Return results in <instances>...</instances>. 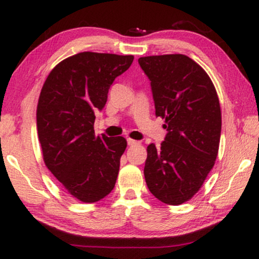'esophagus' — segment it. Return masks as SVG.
I'll return each instance as SVG.
<instances>
[{"label": "esophagus", "mask_w": 259, "mask_h": 259, "mask_svg": "<svg viewBox=\"0 0 259 259\" xmlns=\"http://www.w3.org/2000/svg\"><path fill=\"white\" fill-rule=\"evenodd\" d=\"M127 145H129V146H136V145H140V142L136 141V140L127 139Z\"/></svg>", "instance_id": "34e87169"}]
</instances>
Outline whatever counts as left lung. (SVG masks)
<instances>
[{"instance_id": "obj_1", "label": "left lung", "mask_w": 259, "mask_h": 259, "mask_svg": "<svg viewBox=\"0 0 259 259\" xmlns=\"http://www.w3.org/2000/svg\"><path fill=\"white\" fill-rule=\"evenodd\" d=\"M152 89L156 115L165 120L164 141L147 146L145 180L163 203H184L201 189L218 156L222 112L203 68L185 55L139 58Z\"/></svg>"}]
</instances>
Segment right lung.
<instances>
[{
    "label": "right lung",
    "mask_w": 259,
    "mask_h": 259,
    "mask_svg": "<svg viewBox=\"0 0 259 259\" xmlns=\"http://www.w3.org/2000/svg\"><path fill=\"white\" fill-rule=\"evenodd\" d=\"M133 61L134 56L80 52L56 65L41 89L36 124L44 162L68 194L85 203L105 198L117 181L126 140L95 135V112Z\"/></svg>",
    "instance_id": "add662e5"
}]
</instances>
